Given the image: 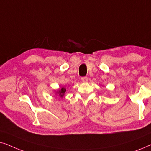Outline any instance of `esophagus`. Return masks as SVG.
I'll return each mask as SVG.
<instances>
[{
  "mask_svg": "<svg viewBox=\"0 0 151 151\" xmlns=\"http://www.w3.org/2000/svg\"><path fill=\"white\" fill-rule=\"evenodd\" d=\"M81 80L83 82H86L88 81V78L87 77H82L81 78Z\"/></svg>",
  "mask_w": 151,
  "mask_h": 151,
  "instance_id": "esophagus-1",
  "label": "esophagus"
}]
</instances>
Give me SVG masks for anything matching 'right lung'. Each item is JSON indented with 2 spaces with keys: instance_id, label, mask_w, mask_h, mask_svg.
<instances>
[{
  "instance_id": "right-lung-1",
  "label": "right lung",
  "mask_w": 151,
  "mask_h": 151,
  "mask_svg": "<svg viewBox=\"0 0 151 151\" xmlns=\"http://www.w3.org/2000/svg\"><path fill=\"white\" fill-rule=\"evenodd\" d=\"M66 91H67V89H66L65 86H62V87L60 88L58 90L54 91V92L55 96H59L60 98H63L64 96H65V93H66Z\"/></svg>"
}]
</instances>
